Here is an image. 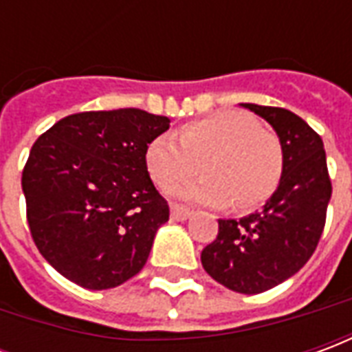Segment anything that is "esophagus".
<instances>
[{
  "instance_id": "1",
  "label": "esophagus",
  "mask_w": 352,
  "mask_h": 352,
  "mask_svg": "<svg viewBox=\"0 0 352 352\" xmlns=\"http://www.w3.org/2000/svg\"><path fill=\"white\" fill-rule=\"evenodd\" d=\"M192 211L190 209H186L183 206H171V219L177 222H183L186 219H190Z\"/></svg>"
}]
</instances>
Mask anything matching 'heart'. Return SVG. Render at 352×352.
<instances>
[{"label": "heart", "mask_w": 352, "mask_h": 352, "mask_svg": "<svg viewBox=\"0 0 352 352\" xmlns=\"http://www.w3.org/2000/svg\"><path fill=\"white\" fill-rule=\"evenodd\" d=\"M153 181L169 188L190 179L199 169L204 177L169 192L175 198L204 206H230L251 211L272 198L285 168L279 138L260 128L256 116L243 111H221L184 124L171 135L153 139L145 153Z\"/></svg>", "instance_id": "b5f03b06"}]
</instances>
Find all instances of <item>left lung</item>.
Here are the masks:
<instances>
[{
    "mask_svg": "<svg viewBox=\"0 0 352 352\" xmlns=\"http://www.w3.org/2000/svg\"><path fill=\"white\" fill-rule=\"evenodd\" d=\"M272 126L285 153L283 177L260 211L221 219L219 236L201 251V265L239 294H260L302 270L317 249L332 183L322 139L300 116L280 107L241 103Z\"/></svg>",
    "mask_w": 352,
    "mask_h": 352,
    "instance_id": "left-lung-1",
    "label": "left lung"
}]
</instances>
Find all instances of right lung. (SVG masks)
Masks as SVG:
<instances>
[{"instance_id":"add662e5","label":"right lung","mask_w":352,"mask_h":352,"mask_svg":"<svg viewBox=\"0 0 352 352\" xmlns=\"http://www.w3.org/2000/svg\"><path fill=\"white\" fill-rule=\"evenodd\" d=\"M168 116L141 109L88 111L58 120L22 171L28 224L45 260L65 279L105 290L138 275L168 201L145 164Z\"/></svg>"}]
</instances>
